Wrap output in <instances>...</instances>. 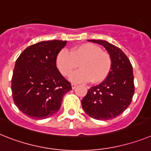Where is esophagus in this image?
Wrapping results in <instances>:
<instances>
[{
    "label": "esophagus",
    "instance_id": "1",
    "mask_svg": "<svg viewBox=\"0 0 151 151\" xmlns=\"http://www.w3.org/2000/svg\"><path fill=\"white\" fill-rule=\"evenodd\" d=\"M76 86H77L76 84H74V83H73V84H72V88H73V89H75V88H76Z\"/></svg>",
    "mask_w": 151,
    "mask_h": 151
}]
</instances>
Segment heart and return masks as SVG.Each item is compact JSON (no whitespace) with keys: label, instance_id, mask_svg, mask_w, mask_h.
I'll list each match as a JSON object with an SVG mask.
<instances>
[{"label":"heart","instance_id":"1","mask_svg":"<svg viewBox=\"0 0 151 151\" xmlns=\"http://www.w3.org/2000/svg\"><path fill=\"white\" fill-rule=\"evenodd\" d=\"M79 63L81 69L70 77L74 82L98 83L108 77L111 69L112 62L107 52L93 43H83L71 49L70 52L63 49L58 52L56 63L58 69L64 76H69Z\"/></svg>","mask_w":151,"mask_h":151}]
</instances>
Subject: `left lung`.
I'll return each mask as SVG.
<instances>
[{"instance_id":"obj_1","label":"left lung","mask_w":151,"mask_h":151,"mask_svg":"<svg viewBox=\"0 0 151 151\" xmlns=\"http://www.w3.org/2000/svg\"><path fill=\"white\" fill-rule=\"evenodd\" d=\"M88 41L104 46L112 65L105 80L88 90L81 101L82 109L94 119H113L123 113L132 101L134 93L133 67L123 51L114 45L101 40Z\"/></svg>"}]
</instances>
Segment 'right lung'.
<instances>
[{
	"mask_svg": "<svg viewBox=\"0 0 151 151\" xmlns=\"http://www.w3.org/2000/svg\"><path fill=\"white\" fill-rule=\"evenodd\" d=\"M66 41H42L28 46L15 63L11 80L14 104L33 119L50 118L60 110L70 82L56 67L58 52Z\"/></svg>",
	"mask_w": 151,
	"mask_h": 151,
	"instance_id": "right-lung-1",
	"label": "right lung"
}]
</instances>
